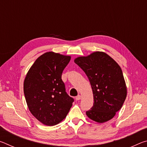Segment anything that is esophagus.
I'll use <instances>...</instances> for the list:
<instances>
[{
  "instance_id": "obj_1",
  "label": "esophagus",
  "mask_w": 147,
  "mask_h": 147,
  "mask_svg": "<svg viewBox=\"0 0 147 147\" xmlns=\"http://www.w3.org/2000/svg\"><path fill=\"white\" fill-rule=\"evenodd\" d=\"M80 98H81V96L80 95V94H78V96H76V98H75V99L76 100H80Z\"/></svg>"
}]
</instances>
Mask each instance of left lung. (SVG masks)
<instances>
[{
  "instance_id": "1",
  "label": "left lung",
  "mask_w": 147,
  "mask_h": 147,
  "mask_svg": "<svg viewBox=\"0 0 147 147\" xmlns=\"http://www.w3.org/2000/svg\"><path fill=\"white\" fill-rule=\"evenodd\" d=\"M90 82L94 103L86 111L89 119L99 123L109 121L125 100L127 89L118 63L103 52H94L74 59Z\"/></svg>"
}]
</instances>
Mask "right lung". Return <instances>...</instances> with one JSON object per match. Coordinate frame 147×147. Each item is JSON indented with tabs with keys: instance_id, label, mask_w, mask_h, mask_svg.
Returning <instances> with one entry per match:
<instances>
[{
	"instance_id": "right-lung-1",
	"label": "right lung",
	"mask_w": 147,
	"mask_h": 147,
	"mask_svg": "<svg viewBox=\"0 0 147 147\" xmlns=\"http://www.w3.org/2000/svg\"><path fill=\"white\" fill-rule=\"evenodd\" d=\"M71 56L53 52L36 59L24 81V94L31 113L47 126L58 124L66 117L74 99L66 93L61 74Z\"/></svg>"
}]
</instances>
